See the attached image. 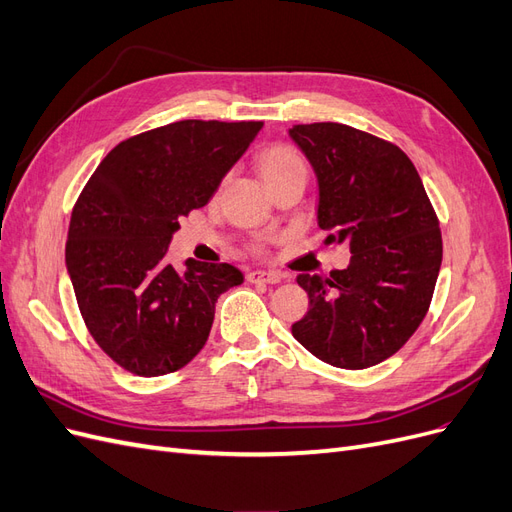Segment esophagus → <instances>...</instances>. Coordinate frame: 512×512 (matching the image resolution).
<instances>
[{
	"label": "esophagus",
	"instance_id": "34e87169",
	"mask_svg": "<svg viewBox=\"0 0 512 512\" xmlns=\"http://www.w3.org/2000/svg\"><path fill=\"white\" fill-rule=\"evenodd\" d=\"M247 282L250 284H280L282 275L273 271H252L247 273Z\"/></svg>",
	"mask_w": 512,
	"mask_h": 512
}]
</instances>
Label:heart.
Returning a JSON list of instances; mask_svg holds the SVG:
<instances>
[{
    "mask_svg": "<svg viewBox=\"0 0 512 512\" xmlns=\"http://www.w3.org/2000/svg\"><path fill=\"white\" fill-rule=\"evenodd\" d=\"M305 160L297 149L288 145H273L262 151L260 156V173L265 181L284 177L290 173H305Z\"/></svg>",
    "mask_w": 512,
    "mask_h": 512,
    "instance_id": "heart-1",
    "label": "heart"
}]
</instances>
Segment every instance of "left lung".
Masks as SVG:
<instances>
[{
  "instance_id": "8db88e82",
  "label": "left lung",
  "mask_w": 512,
  "mask_h": 512,
  "mask_svg": "<svg viewBox=\"0 0 512 512\" xmlns=\"http://www.w3.org/2000/svg\"><path fill=\"white\" fill-rule=\"evenodd\" d=\"M290 138L318 179L324 245H350L329 277L301 273L307 314L297 342L342 369L378 365L423 322L442 265V235L414 164L397 145L344 123H301Z\"/></svg>"
}]
</instances>
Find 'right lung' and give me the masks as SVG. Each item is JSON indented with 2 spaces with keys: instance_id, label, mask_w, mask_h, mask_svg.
I'll return each mask as SVG.
<instances>
[{
  "instance_id": "obj_1",
  "label": "right lung",
  "mask_w": 512,
  "mask_h": 512,
  "mask_svg": "<svg viewBox=\"0 0 512 512\" xmlns=\"http://www.w3.org/2000/svg\"><path fill=\"white\" fill-rule=\"evenodd\" d=\"M262 121L183 119L119 143L72 209L66 267L96 344L130 374L156 378L203 350L215 303L243 284L228 262L166 260L179 220L205 207Z\"/></svg>"
}]
</instances>
